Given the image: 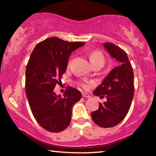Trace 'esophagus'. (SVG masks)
<instances>
[{"label": "esophagus", "instance_id": "1", "mask_svg": "<svg viewBox=\"0 0 156 156\" xmlns=\"http://www.w3.org/2000/svg\"><path fill=\"white\" fill-rule=\"evenodd\" d=\"M82 97L86 98H90V95L88 94V93H82Z\"/></svg>", "mask_w": 156, "mask_h": 156}]
</instances>
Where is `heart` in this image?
I'll use <instances>...</instances> for the list:
<instances>
[{
  "label": "heart",
  "instance_id": "heart-1",
  "mask_svg": "<svg viewBox=\"0 0 156 156\" xmlns=\"http://www.w3.org/2000/svg\"><path fill=\"white\" fill-rule=\"evenodd\" d=\"M90 61L91 62L93 66L96 64H101L102 66H104L105 63V58L101 51H95L92 52L91 54L90 55ZM91 82L83 83H82V86L83 88H86L91 84Z\"/></svg>",
  "mask_w": 156,
  "mask_h": 156
}]
</instances>
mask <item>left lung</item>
<instances>
[{
    "label": "left lung",
    "mask_w": 156,
    "mask_h": 156,
    "mask_svg": "<svg viewBox=\"0 0 156 156\" xmlns=\"http://www.w3.org/2000/svg\"><path fill=\"white\" fill-rule=\"evenodd\" d=\"M103 46L112 58L119 62L93 94L106 101L99 103V108L91 113L95 123L102 128L118 125L126 116L134 95V74L131 63L126 51L112 43L106 42Z\"/></svg>",
    "instance_id": "left-lung-1"
}]
</instances>
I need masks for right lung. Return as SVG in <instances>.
Wrapping results in <instances>:
<instances>
[{
    "label": "right lung",
    "mask_w": 156,
    "mask_h": 156,
    "mask_svg": "<svg viewBox=\"0 0 156 156\" xmlns=\"http://www.w3.org/2000/svg\"><path fill=\"white\" fill-rule=\"evenodd\" d=\"M84 42H70L49 37L38 43L26 69V93L33 116L47 131L59 133L70 123L72 108L81 98L80 91L68 86L64 97L54 92L61 83L73 51Z\"/></svg>",
    "instance_id": "add662e5"
}]
</instances>
